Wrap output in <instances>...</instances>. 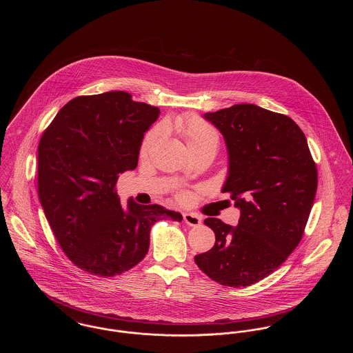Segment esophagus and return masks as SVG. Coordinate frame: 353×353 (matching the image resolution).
Returning a JSON list of instances; mask_svg holds the SVG:
<instances>
[{
	"label": "esophagus",
	"instance_id": "1",
	"mask_svg": "<svg viewBox=\"0 0 353 353\" xmlns=\"http://www.w3.org/2000/svg\"><path fill=\"white\" fill-rule=\"evenodd\" d=\"M184 222L189 226H200L201 225V217L194 213H184Z\"/></svg>",
	"mask_w": 353,
	"mask_h": 353
}]
</instances>
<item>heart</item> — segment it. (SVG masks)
Listing matches in <instances>:
<instances>
[{
    "instance_id": "b5f03b06",
    "label": "heart",
    "mask_w": 353,
    "mask_h": 353,
    "mask_svg": "<svg viewBox=\"0 0 353 353\" xmlns=\"http://www.w3.org/2000/svg\"><path fill=\"white\" fill-rule=\"evenodd\" d=\"M174 127L184 136L185 141L193 152L219 144V134L214 131V128L200 117L186 115L184 118L177 119L174 121ZM160 136L161 128H154L145 134L140 147V154L147 156ZM179 199L184 200V194H180Z\"/></svg>"
}]
</instances>
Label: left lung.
I'll use <instances>...</instances> for the list:
<instances>
[{
  "mask_svg": "<svg viewBox=\"0 0 353 353\" xmlns=\"http://www.w3.org/2000/svg\"><path fill=\"white\" fill-rule=\"evenodd\" d=\"M203 118L223 134L229 173L222 193L230 194L241 217L235 228L205 219L216 243L194 262L222 285H254L299 245L316 194L318 169L302 130L285 115L235 104Z\"/></svg>",
  "mask_w": 353,
  "mask_h": 353,
  "instance_id": "obj_1",
  "label": "left lung"
}]
</instances>
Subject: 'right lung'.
Instances as JSON below:
<instances>
[{
	"label": "right lung",
	"instance_id": "1",
	"mask_svg": "<svg viewBox=\"0 0 353 353\" xmlns=\"http://www.w3.org/2000/svg\"><path fill=\"white\" fill-rule=\"evenodd\" d=\"M160 110L125 91L65 104L38 144V196L59 246L81 270L120 275L147 255L154 222L183 216L160 205L120 203L117 183L137 167Z\"/></svg>",
	"mask_w": 353,
	"mask_h": 353
}]
</instances>
